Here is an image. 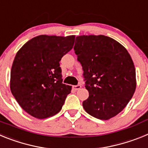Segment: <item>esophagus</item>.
Wrapping results in <instances>:
<instances>
[{
    "mask_svg": "<svg viewBox=\"0 0 148 148\" xmlns=\"http://www.w3.org/2000/svg\"><path fill=\"white\" fill-rule=\"evenodd\" d=\"M82 86L81 85V84H78V85H75V86H73V88L75 90H80L81 88H82Z\"/></svg>",
    "mask_w": 148,
    "mask_h": 148,
    "instance_id": "esophagus-1",
    "label": "esophagus"
}]
</instances>
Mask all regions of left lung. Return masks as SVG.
Masks as SVG:
<instances>
[{
    "instance_id": "1",
    "label": "left lung",
    "mask_w": 148,
    "mask_h": 148,
    "mask_svg": "<svg viewBox=\"0 0 148 148\" xmlns=\"http://www.w3.org/2000/svg\"><path fill=\"white\" fill-rule=\"evenodd\" d=\"M89 97L83 108L90 116L108 120L122 111L136 88V69L127 50L105 35H80L74 47Z\"/></svg>"
}]
</instances>
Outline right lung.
<instances>
[{
	"label": "right lung",
	"instance_id": "right-lung-1",
	"mask_svg": "<svg viewBox=\"0 0 148 148\" xmlns=\"http://www.w3.org/2000/svg\"><path fill=\"white\" fill-rule=\"evenodd\" d=\"M75 35H40L18 51L10 74V90L19 105L38 119L57 114L72 87L62 84L59 61L71 50Z\"/></svg>",
	"mask_w": 148,
	"mask_h": 148
}]
</instances>
